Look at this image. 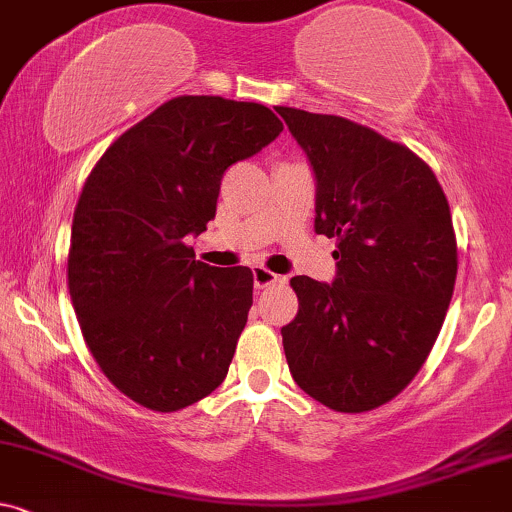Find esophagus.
I'll return each mask as SVG.
<instances>
[{"mask_svg":"<svg viewBox=\"0 0 512 512\" xmlns=\"http://www.w3.org/2000/svg\"><path fill=\"white\" fill-rule=\"evenodd\" d=\"M285 278H280L278 273H273V270L263 268V266H256L254 268V285L256 290H263V287H270V285H278Z\"/></svg>","mask_w":512,"mask_h":512,"instance_id":"esophagus-1","label":"esophagus"}]
</instances>
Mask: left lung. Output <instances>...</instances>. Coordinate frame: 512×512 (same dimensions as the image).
Segmentation results:
<instances>
[{
  "label": "left lung",
  "instance_id": "8db88e82",
  "mask_svg": "<svg viewBox=\"0 0 512 512\" xmlns=\"http://www.w3.org/2000/svg\"><path fill=\"white\" fill-rule=\"evenodd\" d=\"M316 174V232L338 239L333 285L290 280L292 378L335 412L376 410L419 374L458 275L448 198L402 143L338 114L275 107Z\"/></svg>",
  "mask_w": 512,
  "mask_h": 512
}]
</instances>
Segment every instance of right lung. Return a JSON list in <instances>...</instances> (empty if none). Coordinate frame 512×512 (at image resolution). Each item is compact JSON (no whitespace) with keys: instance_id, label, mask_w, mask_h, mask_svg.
<instances>
[{"instance_id":"obj_1","label":"right lung","mask_w":512,"mask_h":512,"mask_svg":"<svg viewBox=\"0 0 512 512\" xmlns=\"http://www.w3.org/2000/svg\"><path fill=\"white\" fill-rule=\"evenodd\" d=\"M282 131L258 102L179 95L126 129L74 210L66 280L83 340L126 398L177 412L225 381L254 273L196 261L186 234L215 218L222 174Z\"/></svg>"}]
</instances>
